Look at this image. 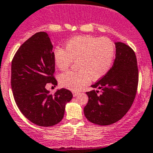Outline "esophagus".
I'll return each mask as SVG.
<instances>
[{"mask_svg": "<svg viewBox=\"0 0 153 153\" xmlns=\"http://www.w3.org/2000/svg\"><path fill=\"white\" fill-rule=\"evenodd\" d=\"M78 94H79V92H78V91H72V94H73L74 97H76Z\"/></svg>", "mask_w": 153, "mask_h": 153, "instance_id": "1", "label": "esophagus"}]
</instances>
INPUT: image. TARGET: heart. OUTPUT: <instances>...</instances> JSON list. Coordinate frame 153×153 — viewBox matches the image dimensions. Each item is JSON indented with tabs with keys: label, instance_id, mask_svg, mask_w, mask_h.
<instances>
[{
	"label": "heart",
	"instance_id": "b5f03b06",
	"mask_svg": "<svg viewBox=\"0 0 153 153\" xmlns=\"http://www.w3.org/2000/svg\"><path fill=\"white\" fill-rule=\"evenodd\" d=\"M115 56V46L106 37L78 36L68 40L65 49L57 47L53 52L54 62L58 68L66 70L76 62V71H68L59 76L62 86L78 90L91 79L97 81L111 69Z\"/></svg>",
	"mask_w": 153,
	"mask_h": 153
}]
</instances>
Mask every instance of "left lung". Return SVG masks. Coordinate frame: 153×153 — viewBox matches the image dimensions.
I'll list each match as a JSON object with an SVG mask.
<instances>
[{
    "label": "left lung",
    "mask_w": 153,
    "mask_h": 153,
    "mask_svg": "<svg viewBox=\"0 0 153 153\" xmlns=\"http://www.w3.org/2000/svg\"><path fill=\"white\" fill-rule=\"evenodd\" d=\"M116 58L109 71L94 88L86 92L88 102L84 114L90 122L105 126L123 117L134 101L139 82V71L134 51L121 42H115Z\"/></svg>",
    "instance_id": "obj_1"
}]
</instances>
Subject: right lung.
<instances>
[{
  "label": "right lung",
  "mask_w": 153,
  "mask_h": 153,
  "mask_svg": "<svg viewBox=\"0 0 153 153\" xmlns=\"http://www.w3.org/2000/svg\"><path fill=\"white\" fill-rule=\"evenodd\" d=\"M53 48L46 33H36L20 46L11 63L10 84L15 102L29 120L40 126L59 123L65 104L73 97L65 88L54 94L46 88L49 83L57 85Z\"/></svg>",
  "instance_id": "obj_1"
}]
</instances>
